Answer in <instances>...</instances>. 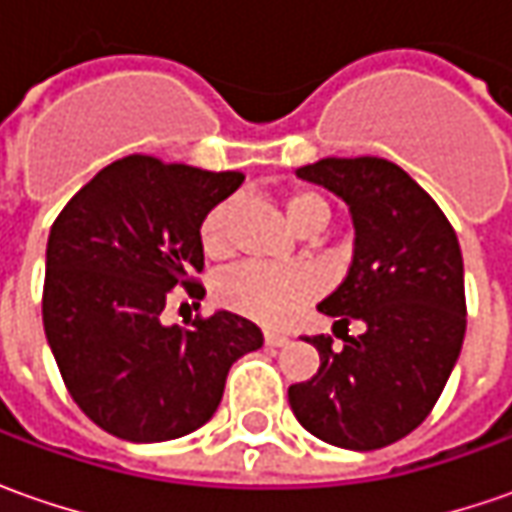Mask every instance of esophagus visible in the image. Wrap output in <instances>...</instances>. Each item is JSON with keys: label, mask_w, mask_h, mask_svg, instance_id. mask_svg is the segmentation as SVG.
Listing matches in <instances>:
<instances>
[{"label": "esophagus", "mask_w": 512, "mask_h": 512, "mask_svg": "<svg viewBox=\"0 0 512 512\" xmlns=\"http://www.w3.org/2000/svg\"><path fill=\"white\" fill-rule=\"evenodd\" d=\"M265 344H267V347H282V344H287V333L265 330Z\"/></svg>", "instance_id": "esophagus-1"}]
</instances>
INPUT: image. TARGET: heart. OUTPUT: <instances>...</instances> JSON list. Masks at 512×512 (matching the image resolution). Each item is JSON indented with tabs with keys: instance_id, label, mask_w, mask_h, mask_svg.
<instances>
[{
	"instance_id": "obj_1",
	"label": "heart",
	"mask_w": 512,
	"mask_h": 512,
	"mask_svg": "<svg viewBox=\"0 0 512 512\" xmlns=\"http://www.w3.org/2000/svg\"><path fill=\"white\" fill-rule=\"evenodd\" d=\"M285 210L290 225L299 233H319L330 222V202L310 187H293L287 193ZM233 199H222L207 210L199 222V247L207 259H225L233 236ZM319 293V279L307 267L242 265L216 282L219 305L256 319L262 325H282Z\"/></svg>"
}]
</instances>
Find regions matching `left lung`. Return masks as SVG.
I'll return each instance as SVG.
<instances>
[{
	"mask_svg": "<svg viewBox=\"0 0 512 512\" xmlns=\"http://www.w3.org/2000/svg\"><path fill=\"white\" fill-rule=\"evenodd\" d=\"M350 205L353 265L319 310L343 330L305 336L319 370L290 384L287 399L316 439L379 450L413 433L439 402L462 353L467 302L456 230L430 193L379 156L319 159L299 168ZM356 321V337L346 325Z\"/></svg>",
	"mask_w": 512,
	"mask_h": 512,
	"instance_id": "left-lung-1",
	"label": "left lung"
}]
</instances>
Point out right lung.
Returning a JSON list of instances; mask_svg holds the SVG:
<instances>
[{"label": "right lung", "mask_w": 512, "mask_h": 512, "mask_svg": "<svg viewBox=\"0 0 512 512\" xmlns=\"http://www.w3.org/2000/svg\"><path fill=\"white\" fill-rule=\"evenodd\" d=\"M245 182L236 170L125 156L82 187L48 236L42 322L70 399L125 442H168L216 413L230 364L262 347L245 316L159 322L170 290L202 299L199 222Z\"/></svg>", "instance_id": "right-lung-1"}]
</instances>
